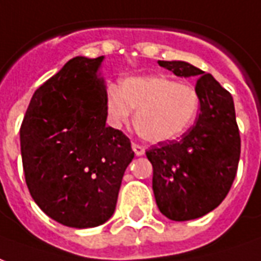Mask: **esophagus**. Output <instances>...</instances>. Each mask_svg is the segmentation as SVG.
<instances>
[{
    "instance_id": "obj_1",
    "label": "esophagus",
    "mask_w": 261,
    "mask_h": 261,
    "mask_svg": "<svg viewBox=\"0 0 261 261\" xmlns=\"http://www.w3.org/2000/svg\"><path fill=\"white\" fill-rule=\"evenodd\" d=\"M133 150H134V153H136L137 156H142L145 153V149L141 145H138V144H133Z\"/></svg>"
}]
</instances>
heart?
Instances as JSON below:
<instances>
[{
    "label": "heart",
    "mask_w": 261,
    "mask_h": 261,
    "mask_svg": "<svg viewBox=\"0 0 261 261\" xmlns=\"http://www.w3.org/2000/svg\"><path fill=\"white\" fill-rule=\"evenodd\" d=\"M196 88L162 76L130 77L120 88L109 86L105 94L108 120L116 128L128 125L136 112L137 133L142 140L160 144L178 138L199 112Z\"/></svg>",
    "instance_id": "b5f03b06"
}]
</instances>
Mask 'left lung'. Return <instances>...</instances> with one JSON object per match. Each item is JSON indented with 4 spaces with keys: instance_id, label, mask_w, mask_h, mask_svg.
<instances>
[{
    "instance_id": "8db88e82",
    "label": "left lung",
    "mask_w": 261,
    "mask_h": 261,
    "mask_svg": "<svg viewBox=\"0 0 261 261\" xmlns=\"http://www.w3.org/2000/svg\"><path fill=\"white\" fill-rule=\"evenodd\" d=\"M178 77H198L200 112L179 140L146 150L153 167L152 188L160 213L174 221L199 219L228 194L238 170L241 137L231 94L188 62L158 61Z\"/></svg>"
}]
</instances>
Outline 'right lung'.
I'll return each instance as SVG.
<instances>
[{
	"label": "right lung",
	"mask_w": 261,
	"mask_h": 261,
	"mask_svg": "<svg viewBox=\"0 0 261 261\" xmlns=\"http://www.w3.org/2000/svg\"><path fill=\"white\" fill-rule=\"evenodd\" d=\"M103 57H76L34 92L20 127L24 178L38 207L73 228L106 223L116 209L131 142L106 127Z\"/></svg>",
	"instance_id": "obj_1"
}]
</instances>
